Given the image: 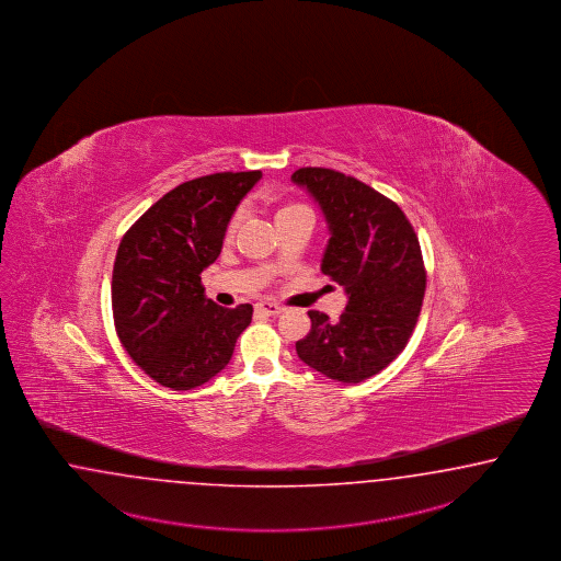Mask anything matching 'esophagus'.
Instances as JSON below:
<instances>
[{"label": "esophagus", "instance_id": "1", "mask_svg": "<svg viewBox=\"0 0 561 561\" xmlns=\"http://www.w3.org/2000/svg\"><path fill=\"white\" fill-rule=\"evenodd\" d=\"M256 309L261 310V312H265V314H271V317H275V314L284 312V307H279L277 302H271V300H263V302H259V305H256Z\"/></svg>", "mask_w": 561, "mask_h": 561}]
</instances>
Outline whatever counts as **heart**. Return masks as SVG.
<instances>
[{"instance_id": "heart-1", "label": "heart", "mask_w": 561, "mask_h": 561, "mask_svg": "<svg viewBox=\"0 0 561 561\" xmlns=\"http://www.w3.org/2000/svg\"><path fill=\"white\" fill-rule=\"evenodd\" d=\"M294 207H300V205H288V207H284V209H282L279 213L290 211V209H294ZM279 213H277V215H279ZM233 226H236V219H233L232 224H230V232H232Z\"/></svg>"}]
</instances>
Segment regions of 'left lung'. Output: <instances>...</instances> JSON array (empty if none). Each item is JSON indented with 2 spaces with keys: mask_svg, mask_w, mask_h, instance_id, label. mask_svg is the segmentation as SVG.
I'll return each instance as SVG.
<instances>
[{
  "mask_svg": "<svg viewBox=\"0 0 561 561\" xmlns=\"http://www.w3.org/2000/svg\"><path fill=\"white\" fill-rule=\"evenodd\" d=\"M291 182L325 215L331 238L321 271L348 294L335 323L309 310L298 358L333 381L360 383L407 348L421 314L426 271L419 238L391 198L352 175L300 168Z\"/></svg>",
  "mask_w": 561,
  "mask_h": 561,
  "instance_id": "1",
  "label": "left lung"
}]
</instances>
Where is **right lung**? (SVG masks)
<instances>
[{
  "label": "right lung",
  "instance_id": "1",
  "mask_svg": "<svg viewBox=\"0 0 561 561\" xmlns=\"http://www.w3.org/2000/svg\"><path fill=\"white\" fill-rule=\"evenodd\" d=\"M261 175L188 180L142 213L119 242L112 275L117 337L159 386L186 391L211 381L251 325V305H215L201 273L219 256L238 203Z\"/></svg>",
  "mask_w": 561,
  "mask_h": 561
}]
</instances>
